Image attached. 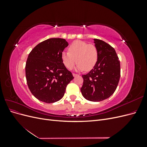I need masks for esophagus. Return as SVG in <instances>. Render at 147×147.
Wrapping results in <instances>:
<instances>
[{"label": "esophagus", "mask_w": 147, "mask_h": 147, "mask_svg": "<svg viewBox=\"0 0 147 147\" xmlns=\"http://www.w3.org/2000/svg\"><path fill=\"white\" fill-rule=\"evenodd\" d=\"M72 75H73V76H74V77H77V76H78V74H73Z\"/></svg>", "instance_id": "obj_1"}]
</instances>
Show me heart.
Instances as JSON below:
<instances>
[{"label":"heart","instance_id":"obj_1","mask_svg":"<svg viewBox=\"0 0 147 147\" xmlns=\"http://www.w3.org/2000/svg\"><path fill=\"white\" fill-rule=\"evenodd\" d=\"M69 51L61 53V58L65 67L71 69L75 62L76 69L79 71H90L94 68L98 60V51L92 44L83 41H75L71 44Z\"/></svg>","mask_w":147,"mask_h":147}]
</instances>
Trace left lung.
<instances>
[{"label": "left lung", "mask_w": 147, "mask_h": 147, "mask_svg": "<svg viewBox=\"0 0 147 147\" xmlns=\"http://www.w3.org/2000/svg\"><path fill=\"white\" fill-rule=\"evenodd\" d=\"M98 60L90 72L82 75L81 88L86 99L99 102L109 98L116 90L120 78V63L115 49L101 40L94 38Z\"/></svg>", "instance_id": "obj_1"}]
</instances>
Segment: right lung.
<instances>
[{"label": "right lung", "instance_id": "obj_1", "mask_svg": "<svg viewBox=\"0 0 147 147\" xmlns=\"http://www.w3.org/2000/svg\"><path fill=\"white\" fill-rule=\"evenodd\" d=\"M68 45L64 38H48L29 53L25 68L26 80L31 93L39 100L45 103L59 100L74 79L61 58Z\"/></svg>", "mask_w": 147, "mask_h": 147}]
</instances>
